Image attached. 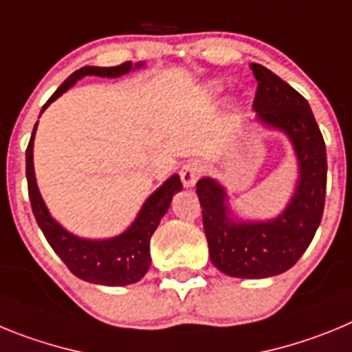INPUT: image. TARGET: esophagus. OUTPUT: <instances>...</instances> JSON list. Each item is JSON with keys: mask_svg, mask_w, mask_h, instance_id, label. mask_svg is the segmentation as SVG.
<instances>
[{"mask_svg": "<svg viewBox=\"0 0 352 352\" xmlns=\"http://www.w3.org/2000/svg\"><path fill=\"white\" fill-rule=\"evenodd\" d=\"M201 173H203V166H201L197 160L186 162L185 166L182 167V170H179V176H182L183 185H185L186 188L194 186L195 182L199 179V176H201Z\"/></svg>", "mask_w": 352, "mask_h": 352, "instance_id": "obj_1", "label": "esophagus"}]
</instances>
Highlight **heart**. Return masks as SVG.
Wrapping results in <instances>:
<instances>
[{"instance_id":"heart-1","label":"heart","mask_w":352,"mask_h":352,"mask_svg":"<svg viewBox=\"0 0 352 352\" xmlns=\"http://www.w3.org/2000/svg\"><path fill=\"white\" fill-rule=\"evenodd\" d=\"M206 93L210 96H214L217 93H219V86H213V84H211V86H208V88H206Z\"/></svg>"}]
</instances>
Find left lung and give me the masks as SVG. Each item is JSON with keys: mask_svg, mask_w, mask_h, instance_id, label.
<instances>
[{"mask_svg": "<svg viewBox=\"0 0 352 352\" xmlns=\"http://www.w3.org/2000/svg\"><path fill=\"white\" fill-rule=\"evenodd\" d=\"M257 79V121L291 139L298 158V185L276 219H229L227 194L211 178L197 182L210 259L236 278H266L287 272L309 248L321 223L326 195V146L309 102L263 65L252 63Z\"/></svg>", "mask_w": 352, "mask_h": 352, "instance_id": "left-lung-1", "label": "left lung"}]
</instances>
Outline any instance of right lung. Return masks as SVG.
Here are the masks:
<instances>
[{"instance_id": "obj_1", "label": "right lung", "mask_w": 352, "mask_h": 352, "mask_svg": "<svg viewBox=\"0 0 352 352\" xmlns=\"http://www.w3.org/2000/svg\"><path fill=\"white\" fill-rule=\"evenodd\" d=\"M141 67L142 63L132 65V61H125L118 67L79 68L52 93L51 98L42 107V113L56 98H60L68 88H72L82 77L98 76L113 79V77L125 76L132 68ZM36 125H38V121L35 123V129H33L30 144L26 149L28 194H30L31 210L35 214L36 223L42 229L43 236L52 247V250L60 256V259L67 264V268L74 275L79 276L80 280L100 285H118V287L139 282L146 275L149 264H151L149 239L153 236L160 220L164 219V214L169 210L173 195L183 188L179 176L174 174L164 185L158 186L157 190L146 199L138 219L133 220L132 226L125 232H121L120 236L109 239L79 238V236H74L67 229H63L52 219L38 192L35 169H33V139H35Z\"/></svg>"}]
</instances>
